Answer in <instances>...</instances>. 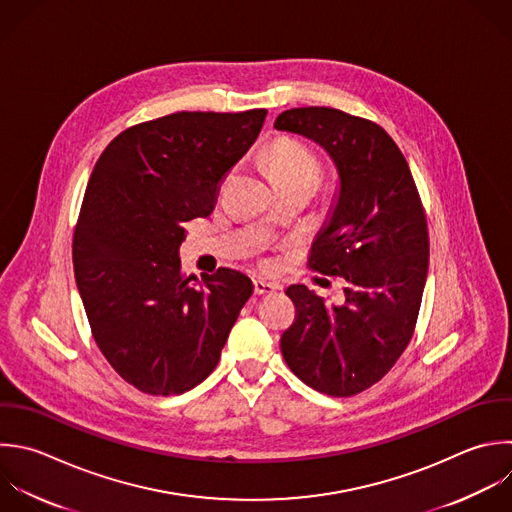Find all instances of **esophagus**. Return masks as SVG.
I'll return each mask as SVG.
<instances>
[{
    "label": "esophagus",
    "instance_id": "1",
    "mask_svg": "<svg viewBox=\"0 0 512 512\" xmlns=\"http://www.w3.org/2000/svg\"><path fill=\"white\" fill-rule=\"evenodd\" d=\"M254 292L256 294H272V292H276V286L270 282H264V280H254Z\"/></svg>",
    "mask_w": 512,
    "mask_h": 512
}]
</instances>
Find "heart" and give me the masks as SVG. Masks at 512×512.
<instances>
[{
  "mask_svg": "<svg viewBox=\"0 0 512 512\" xmlns=\"http://www.w3.org/2000/svg\"><path fill=\"white\" fill-rule=\"evenodd\" d=\"M266 166L276 182L300 178V176H318L320 178V162L316 154L294 138H276L264 152Z\"/></svg>",
  "mask_w": 512,
  "mask_h": 512,
  "instance_id": "1",
  "label": "heart"
}]
</instances>
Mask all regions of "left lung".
Returning <instances> with one entry per match:
<instances>
[{
  "label": "left lung",
  "mask_w": 512,
  "mask_h": 512,
  "mask_svg": "<svg viewBox=\"0 0 512 512\" xmlns=\"http://www.w3.org/2000/svg\"><path fill=\"white\" fill-rule=\"evenodd\" d=\"M276 130L320 144L340 174L332 218L308 268L346 280L332 306L304 284L286 288L296 306L280 348L290 370L328 396L376 384L406 350L428 274L426 214L408 162L378 124L334 108H292Z\"/></svg>",
  "instance_id": "1"
}]
</instances>
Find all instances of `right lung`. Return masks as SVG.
Here are the masks:
<instances>
[{
    "label": "right lung",
    "instance_id": "obj_1",
    "mask_svg": "<svg viewBox=\"0 0 512 512\" xmlns=\"http://www.w3.org/2000/svg\"><path fill=\"white\" fill-rule=\"evenodd\" d=\"M266 114L176 112L142 122L94 166L74 230L76 284L98 348L146 394L200 384L252 296V280L232 268L186 276L178 250L186 224L212 214Z\"/></svg>",
    "mask_w": 512,
    "mask_h": 512
}]
</instances>
